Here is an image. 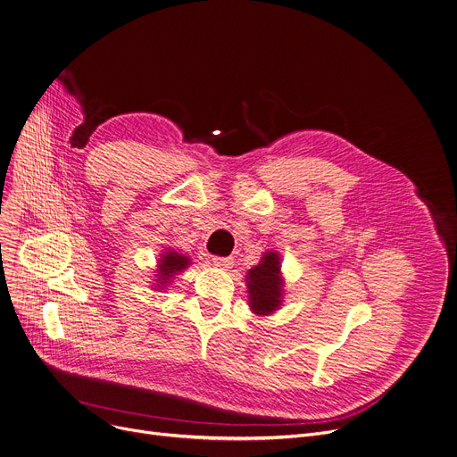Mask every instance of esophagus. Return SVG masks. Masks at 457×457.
Segmentation results:
<instances>
[{"label":"esophagus","instance_id":"esophagus-1","mask_svg":"<svg viewBox=\"0 0 457 457\" xmlns=\"http://www.w3.org/2000/svg\"><path fill=\"white\" fill-rule=\"evenodd\" d=\"M212 262L215 268H220V270L233 268V258H229V256H213Z\"/></svg>","mask_w":457,"mask_h":457}]
</instances>
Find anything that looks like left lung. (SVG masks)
Listing matches in <instances>:
<instances>
[{
	"label": "left lung",
	"mask_w": 457,
	"mask_h": 457,
	"mask_svg": "<svg viewBox=\"0 0 457 457\" xmlns=\"http://www.w3.org/2000/svg\"><path fill=\"white\" fill-rule=\"evenodd\" d=\"M280 256L275 251L264 253L260 264L247 271V293L249 307L254 314H271L282 303L284 280L280 273Z\"/></svg>",
	"instance_id": "left-lung-1"
}]
</instances>
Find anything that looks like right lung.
Returning <instances> with one entry per match:
<instances>
[{"instance_id": "1", "label": "right lung", "mask_w": 457, "mask_h": 457, "mask_svg": "<svg viewBox=\"0 0 457 457\" xmlns=\"http://www.w3.org/2000/svg\"><path fill=\"white\" fill-rule=\"evenodd\" d=\"M189 264H191L189 258L180 254V253H177L175 249L164 251L161 254V258H159L157 271H155L157 273L155 275V278H157V286L155 287L164 289L171 282V278H175V275L182 273Z\"/></svg>"}]
</instances>
